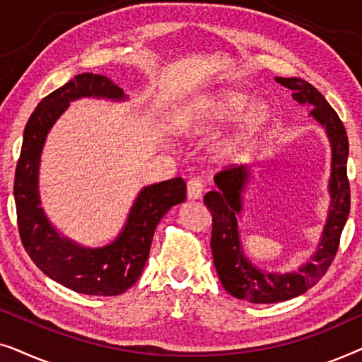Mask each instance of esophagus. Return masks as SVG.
Masks as SVG:
<instances>
[{
  "mask_svg": "<svg viewBox=\"0 0 362 362\" xmlns=\"http://www.w3.org/2000/svg\"><path fill=\"white\" fill-rule=\"evenodd\" d=\"M202 191H204V181L201 177H192L187 181V197L189 199H201Z\"/></svg>",
  "mask_w": 362,
  "mask_h": 362,
  "instance_id": "1",
  "label": "esophagus"
}]
</instances>
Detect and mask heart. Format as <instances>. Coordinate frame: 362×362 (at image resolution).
<instances>
[{"instance_id":"b5f03b06","label":"heart","mask_w":362,"mask_h":362,"mask_svg":"<svg viewBox=\"0 0 362 362\" xmlns=\"http://www.w3.org/2000/svg\"><path fill=\"white\" fill-rule=\"evenodd\" d=\"M250 102L252 97L244 92H222L204 103L201 117L194 113V115H191V120L197 123L201 128L212 127L216 123L239 117L250 105ZM272 120H274V115H272V110L265 103H255V105L247 108V112L240 117L239 125L226 140L224 151L237 153L245 150L247 146L255 143L269 130Z\"/></svg>"}]
</instances>
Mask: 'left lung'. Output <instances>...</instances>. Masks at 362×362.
<instances>
[{
  "instance_id": "8db88e82",
  "label": "left lung",
  "mask_w": 362,
  "mask_h": 362,
  "mask_svg": "<svg viewBox=\"0 0 362 362\" xmlns=\"http://www.w3.org/2000/svg\"><path fill=\"white\" fill-rule=\"evenodd\" d=\"M284 87L293 90V98L300 103H310L316 120L326 128L333 148L331 165V209L325 226L320 249L308 264L290 274H265L250 264L242 254L237 216L242 211L240 191L249 180L245 166H234L217 173L214 181L217 191L204 196V204L212 216L211 249L219 280L224 288L235 298L250 303H276L295 298L318 284L339 249L341 232L344 229L351 207V191L348 180L349 143L343 122L326 98L303 78L276 77Z\"/></svg>"
}]
</instances>
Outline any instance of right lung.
Segmentation results:
<instances>
[{
  "mask_svg": "<svg viewBox=\"0 0 362 362\" xmlns=\"http://www.w3.org/2000/svg\"><path fill=\"white\" fill-rule=\"evenodd\" d=\"M78 97H107L122 100L123 90L98 74H78L57 90L44 97L26 128L14 175V201L19 237L31 260L67 288L83 295H122L140 279L150 255L153 234L161 217L186 199L182 177L148 186L136 197L125 229L115 242L102 249H83L62 239L39 206V156L52 123Z\"/></svg>",
  "mask_w": 362,
  "mask_h": 362,
  "instance_id": "obj_1",
  "label": "right lung"
}]
</instances>
